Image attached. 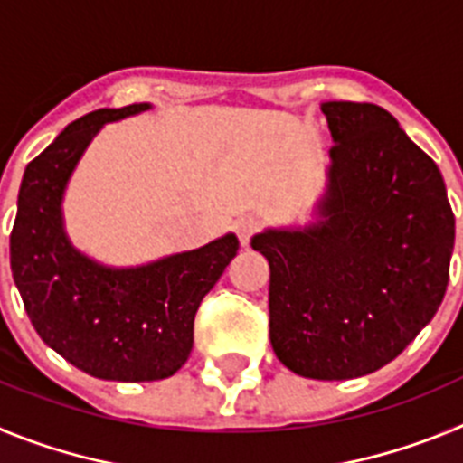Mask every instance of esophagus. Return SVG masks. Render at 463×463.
<instances>
[{
  "mask_svg": "<svg viewBox=\"0 0 463 463\" xmlns=\"http://www.w3.org/2000/svg\"><path fill=\"white\" fill-rule=\"evenodd\" d=\"M236 236H239L241 245H250L252 236L260 232V220L252 218V215H245V218H239L234 224Z\"/></svg>",
  "mask_w": 463,
  "mask_h": 463,
  "instance_id": "34e87169",
  "label": "esophagus"
}]
</instances>
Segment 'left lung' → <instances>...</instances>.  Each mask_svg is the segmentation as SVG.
Masks as SVG:
<instances>
[{"instance_id": "obj_1", "label": "left lung", "mask_w": 463, "mask_h": 463, "mask_svg": "<svg viewBox=\"0 0 463 463\" xmlns=\"http://www.w3.org/2000/svg\"><path fill=\"white\" fill-rule=\"evenodd\" d=\"M334 146L320 220L267 229L269 334L297 375L350 380L399 357L439 310L455 213L439 166L375 104L326 101Z\"/></svg>"}]
</instances>
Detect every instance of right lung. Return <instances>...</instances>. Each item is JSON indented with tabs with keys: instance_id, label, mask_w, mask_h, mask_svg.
Masks as SVG:
<instances>
[{
	"instance_id": "add662e5",
	"label": "right lung",
	"mask_w": 463,
	"mask_h": 463,
	"mask_svg": "<svg viewBox=\"0 0 463 463\" xmlns=\"http://www.w3.org/2000/svg\"><path fill=\"white\" fill-rule=\"evenodd\" d=\"M146 109H99L71 122L24 169L11 232V273L36 334L76 369L120 383L181 369L199 304L239 250V239L227 234L146 267L110 269L69 243L62 196L80 155L106 122Z\"/></svg>"
}]
</instances>
